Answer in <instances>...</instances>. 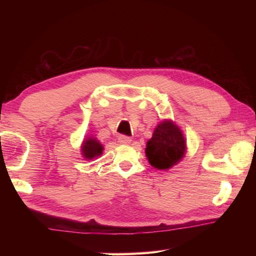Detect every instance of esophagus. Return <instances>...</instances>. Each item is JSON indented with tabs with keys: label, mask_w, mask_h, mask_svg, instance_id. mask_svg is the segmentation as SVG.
<instances>
[{
	"label": "esophagus",
	"mask_w": 256,
	"mask_h": 256,
	"mask_svg": "<svg viewBox=\"0 0 256 256\" xmlns=\"http://www.w3.org/2000/svg\"><path fill=\"white\" fill-rule=\"evenodd\" d=\"M131 141H132V138L130 136H118V142H120V144H128Z\"/></svg>",
	"instance_id": "1"
}]
</instances>
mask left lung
<instances>
[{
    "mask_svg": "<svg viewBox=\"0 0 256 256\" xmlns=\"http://www.w3.org/2000/svg\"><path fill=\"white\" fill-rule=\"evenodd\" d=\"M185 149V138L180 128L170 120H164L156 128L146 144V154L151 166L168 170L184 157Z\"/></svg>",
    "mask_w": 256,
    "mask_h": 256,
    "instance_id": "obj_1",
    "label": "left lung"
}]
</instances>
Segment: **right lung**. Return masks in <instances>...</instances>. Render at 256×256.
Segmentation results:
<instances>
[{"label": "right lung", "instance_id": "add662e5", "mask_svg": "<svg viewBox=\"0 0 256 256\" xmlns=\"http://www.w3.org/2000/svg\"><path fill=\"white\" fill-rule=\"evenodd\" d=\"M81 150L86 159H94L102 154V146L94 138H88L82 144Z\"/></svg>", "mask_w": 256, "mask_h": 256}]
</instances>
